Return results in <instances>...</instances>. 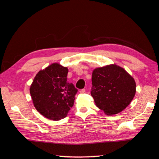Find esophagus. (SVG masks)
Instances as JSON below:
<instances>
[{"label":"esophagus","instance_id":"34e87169","mask_svg":"<svg viewBox=\"0 0 159 159\" xmlns=\"http://www.w3.org/2000/svg\"><path fill=\"white\" fill-rule=\"evenodd\" d=\"M85 89H82L80 90V93H81V94L85 93Z\"/></svg>","mask_w":159,"mask_h":159}]
</instances>
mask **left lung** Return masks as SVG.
<instances>
[{
    "mask_svg": "<svg viewBox=\"0 0 159 159\" xmlns=\"http://www.w3.org/2000/svg\"><path fill=\"white\" fill-rule=\"evenodd\" d=\"M90 93L99 109L112 115L127 107L135 94V82L116 65L97 68L92 72Z\"/></svg>",
    "mask_w": 159,
    "mask_h": 159,
    "instance_id": "obj_1",
    "label": "left lung"
}]
</instances>
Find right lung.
<instances>
[{"label": "right lung", "instance_id": "add662e5", "mask_svg": "<svg viewBox=\"0 0 159 159\" xmlns=\"http://www.w3.org/2000/svg\"><path fill=\"white\" fill-rule=\"evenodd\" d=\"M67 67L53 63L39 71L30 85L34 107L48 119H63L74 106L78 89L67 81Z\"/></svg>", "mask_w": 159, "mask_h": 159}]
</instances>
